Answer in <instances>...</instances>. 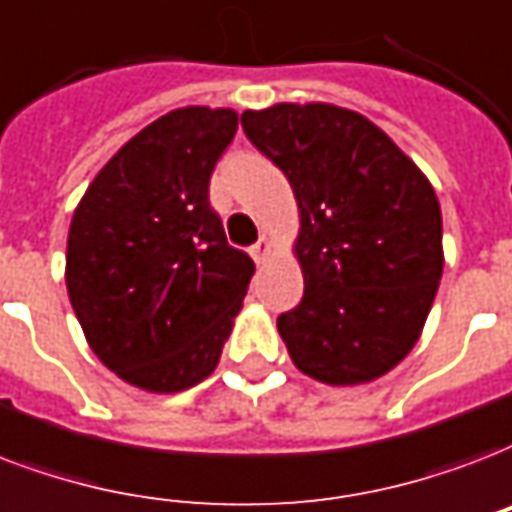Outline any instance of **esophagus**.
<instances>
[{
	"instance_id": "esophagus-1",
	"label": "esophagus",
	"mask_w": 512,
	"mask_h": 512,
	"mask_svg": "<svg viewBox=\"0 0 512 512\" xmlns=\"http://www.w3.org/2000/svg\"><path fill=\"white\" fill-rule=\"evenodd\" d=\"M268 252H271V244H268V239H265V236H260V239H257V244H252V249H249V255H252V260H255L257 265L265 263Z\"/></svg>"
}]
</instances>
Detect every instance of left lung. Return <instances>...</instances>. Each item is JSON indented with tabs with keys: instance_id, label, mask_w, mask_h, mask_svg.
Masks as SVG:
<instances>
[{
	"instance_id": "8db88e82",
	"label": "left lung",
	"mask_w": 512,
	"mask_h": 512,
	"mask_svg": "<svg viewBox=\"0 0 512 512\" xmlns=\"http://www.w3.org/2000/svg\"><path fill=\"white\" fill-rule=\"evenodd\" d=\"M241 128L300 209L303 300L276 327L322 384L384 376L419 341L443 276L438 195L368 117L333 104L247 109Z\"/></svg>"
}]
</instances>
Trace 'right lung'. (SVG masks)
Returning a JSON list of instances; mask_svg holds the SVG:
<instances>
[{"label": "right lung", "instance_id": "obj_1", "mask_svg": "<svg viewBox=\"0 0 512 512\" xmlns=\"http://www.w3.org/2000/svg\"><path fill=\"white\" fill-rule=\"evenodd\" d=\"M236 128L233 109H174L123 144L74 209V314L93 354L147 392H182L217 368L255 273L209 204Z\"/></svg>", "mask_w": 512, "mask_h": 512}]
</instances>
